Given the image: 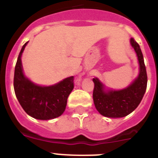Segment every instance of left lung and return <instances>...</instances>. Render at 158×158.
Listing matches in <instances>:
<instances>
[{"instance_id": "1", "label": "left lung", "mask_w": 158, "mask_h": 158, "mask_svg": "<svg viewBox=\"0 0 158 158\" xmlns=\"http://www.w3.org/2000/svg\"><path fill=\"white\" fill-rule=\"evenodd\" d=\"M138 56L140 72L139 77L131 85L120 91L104 90V85L97 78H93V102L96 110L102 115L110 118H121L129 115L140 104L147 87V73L140 47L134 39L131 40Z\"/></svg>"}]
</instances>
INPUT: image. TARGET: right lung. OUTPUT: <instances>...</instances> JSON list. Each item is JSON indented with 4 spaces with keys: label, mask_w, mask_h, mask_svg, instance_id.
<instances>
[{
    "label": "right lung",
    "mask_w": 158,
    "mask_h": 158,
    "mask_svg": "<svg viewBox=\"0 0 158 158\" xmlns=\"http://www.w3.org/2000/svg\"><path fill=\"white\" fill-rule=\"evenodd\" d=\"M22 47L14 73V91L18 101L27 115L37 119L47 120L60 116L66 107L67 99L74 87V77H69L49 87L36 85L25 77L21 64Z\"/></svg>",
    "instance_id": "add662e5"
}]
</instances>
